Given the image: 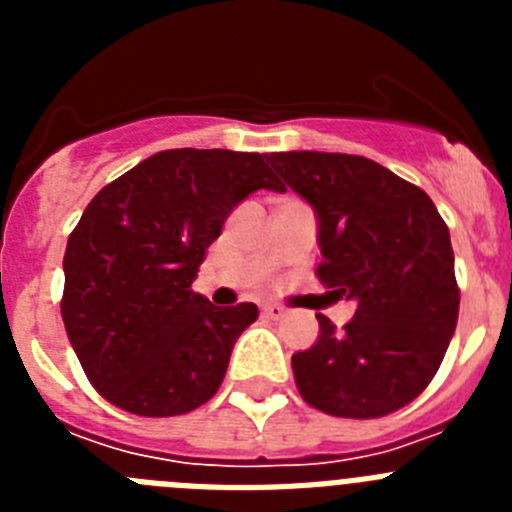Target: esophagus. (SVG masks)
I'll return each instance as SVG.
<instances>
[{"mask_svg":"<svg viewBox=\"0 0 512 512\" xmlns=\"http://www.w3.org/2000/svg\"><path fill=\"white\" fill-rule=\"evenodd\" d=\"M261 310H264L266 318H271V320H282L284 315H287V310H284L282 305H264Z\"/></svg>","mask_w":512,"mask_h":512,"instance_id":"obj_1","label":"esophagus"}]
</instances>
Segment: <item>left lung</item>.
Listing matches in <instances>:
<instances>
[{
	"mask_svg": "<svg viewBox=\"0 0 512 512\" xmlns=\"http://www.w3.org/2000/svg\"><path fill=\"white\" fill-rule=\"evenodd\" d=\"M269 164L315 210L320 282L356 302L343 330L318 315L315 346L292 356L297 390L336 418L395 413L428 387L454 336L449 228L423 189L372 158L289 151Z\"/></svg>",
	"mask_w": 512,
	"mask_h": 512,
	"instance_id": "1",
	"label": "left lung"
}]
</instances>
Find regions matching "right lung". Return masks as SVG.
<instances>
[{
  "label": "right lung",
  "mask_w": 512,
  "mask_h": 512,
  "mask_svg": "<svg viewBox=\"0 0 512 512\" xmlns=\"http://www.w3.org/2000/svg\"><path fill=\"white\" fill-rule=\"evenodd\" d=\"M256 189L284 192L259 153L174 148L99 189L63 256L61 315L94 390L117 408L169 418L223 384L259 307L192 292L225 217Z\"/></svg>",
  "instance_id": "right-lung-1"
}]
</instances>
